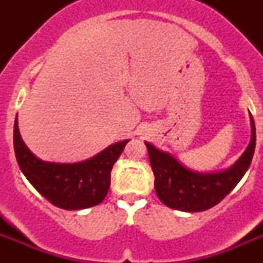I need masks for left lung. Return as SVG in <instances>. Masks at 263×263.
<instances>
[{
    "label": "left lung",
    "instance_id": "1",
    "mask_svg": "<svg viewBox=\"0 0 263 263\" xmlns=\"http://www.w3.org/2000/svg\"><path fill=\"white\" fill-rule=\"evenodd\" d=\"M252 139L241 158L227 171L217 174L194 173L174 157L146 143L159 200L173 210L201 212L215 206L240 182L252 163L255 148V126L252 115Z\"/></svg>",
    "mask_w": 263,
    "mask_h": 263
}]
</instances>
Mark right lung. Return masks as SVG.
I'll use <instances>...</instances> for the list:
<instances>
[{"label":"right lung","instance_id":"right-lung-1","mask_svg":"<svg viewBox=\"0 0 263 263\" xmlns=\"http://www.w3.org/2000/svg\"><path fill=\"white\" fill-rule=\"evenodd\" d=\"M127 142L109 146L80 163H50L30 152L21 138L17 118L14 122V152L21 171L42 196L67 211L84 210L104 200L110 187L111 167Z\"/></svg>","mask_w":263,"mask_h":263}]
</instances>
